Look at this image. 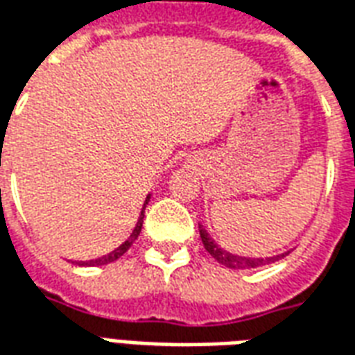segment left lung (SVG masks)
I'll return each mask as SVG.
<instances>
[{
  "label": "left lung",
  "instance_id": "8db88e82",
  "mask_svg": "<svg viewBox=\"0 0 355 355\" xmlns=\"http://www.w3.org/2000/svg\"><path fill=\"white\" fill-rule=\"evenodd\" d=\"M200 236L201 241H203V247L216 262H220L226 268H234V270H241V268H257L264 266V264H270V262H275L282 259L283 254H277V257H270V259H247V257H238V254H232L228 251H224L220 247L216 245L213 239L209 238V234L203 230V226H200Z\"/></svg>",
  "mask_w": 355,
  "mask_h": 355
}]
</instances>
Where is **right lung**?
<instances>
[{
    "mask_svg": "<svg viewBox=\"0 0 355 355\" xmlns=\"http://www.w3.org/2000/svg\"><path fill=\"white\" fill-rule=\"evenodd\" d=\"M148 201H150V196L146 198V201H144V207H142V213H140V218L139 223H137V226H135V230H132V234L129 236V239L125 241V243H121V245L117 247V249H114L112 253L106 254V257H101V259H96V261H87V262H81V264H87V266H102V264H108V262H114L117 261L119 257H123L127 251H129V247L135 243V239L139 238L140 230H142V220H144V209H146Z\"/></svg>",
    "mask_w": 355,
    "mask_h": 355,
    "instance_id": "add662e5",
    "label": "right lung"
}]
</instances>
